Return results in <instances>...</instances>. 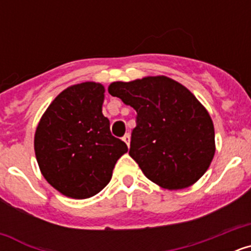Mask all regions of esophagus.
I'll use <instances>...</instances> for the list:
<instances>
[{
    "label": "esophagus",
    "mask_w": 251,
    "mask_h": 251,
    "mask_svg": "<svg viewBox=\"0 0 251 251\" xmlns=\"http://www.w3.org/2000/svg\"><path fill=\"white\" fill-rule=\"evenodd\" d=\"M123 141L126 142V145H127L128 147H129V145H130V136H129V133H126V134H124Z\"/></svg>",
    "instance_id": "1"
}]
</instances>
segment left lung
<instances>
[{
    "label": "left lung",
    "mask_w": 251,
    "mask_h": 251,
    "mask_svg": "<svg viewBox=\"0 0 251 251\" xmlns=\"http://www.w3.org/2000/svg\"><path fill=\"white\" fill-rule=\"evenodd\" d=\"M108 92L137 112L129 156L145 176L167 190L194 185L215 154V130L205 106L171 77L114 81Z\"/></svg>",
    "instance_id": "8db88e82"
}]
</instances>
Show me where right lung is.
Listing matches in <instances>:
<instances>
[{
    "instance_id": "add662e5",
    "label": "right lung",
    "mask_w": 251,
    "mask_h": 251,
    "mask_svg": "<svg viewBox=\"0 0 251 251\" xmlns=\"http://www.w3.org/2000/svg\"><path fill=\"white\" fill-rule=\"evenodd\" d=\"M104 86L76 84L48 106L35 132L40 171L60 194L83 200L100 192L112 178L115 163L128 147L112 136L101 113Z\"/></svg>"
}]
</instances>
